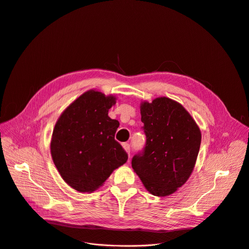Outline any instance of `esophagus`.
I'll list each match as a JSON object with an SVG mask.
<instances>
[{"instance_id": "34e87169", "label": "esophagus", "mask_w": 249, "mask_h": 249, "mask_svg": "<svg viewBox=\"0 0 249 249\" xmlns=\"http://www.w3.org/2000/svg\"><path fill=\"white\" fill-rule=\"evenodd\" d=\"M122 147H123V149L125 150V152L130 156V145L127 144V143H123V144H122Z\"/></svg>"}]
</instances>
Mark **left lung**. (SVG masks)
<instances>
[{
    "label": "left lung",
    "instance_id": "left-lung-1",
    "mask_svg": "<svg viewBox=\"0 0 249 249\" xmlns=\"http://www.w3.org/2000/svg\"><path fill=\"white\" fill-rule=\"evenodd\" d=\"M140 110L147 142L144 152L133 157L132 167L151 194L168 196L194 169L200 128L179 102L165 96L142 101Z\"/></svg>",
    "mask_w": 249,
    "mask_h": 249
}]
</instances>
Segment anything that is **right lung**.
Returning a JSON list of instances; mask_svg holds the SVG:
<instances>
[{
	"label": "right lung",
	"instance_id": "1",
	"mask_svg": "<svg viewBox=\"0 0 249 249\" xmlns=\"http://www.w3.org/2000/svg\"><path fill=\"white\" fill-rule=\"evenodd\" d=\"M115 103L114 95L89 89L71 103L55 124L52 160L64 181L79 192L95 191L128 160L114 139L119 122L108 116Z\"/></svg>",
	"mask_w": 249,
	"mask_h": 249
}]
</instances>
